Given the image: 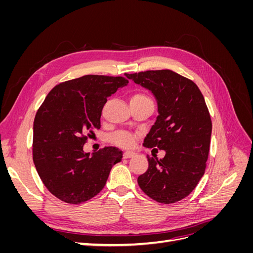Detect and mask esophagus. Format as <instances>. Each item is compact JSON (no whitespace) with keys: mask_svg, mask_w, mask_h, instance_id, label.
Listing matches in <instances>:
<instances>
[{"mask_svg":"<svg viewBox=\"0 0 253 253\" xmlns=\"http://www.w3.org/2000/svg\"><path fill=\"white\" fill-rule=\"evenodd\" d=\"M135 155H137V153H136V152H133V151H126V152H125L124 157H125V158H131V157H133V156H135Z\"/></svg>","mask_w":253,"mask_h":253,"instance_id":"1","label":"esophagus"}]
</instances>
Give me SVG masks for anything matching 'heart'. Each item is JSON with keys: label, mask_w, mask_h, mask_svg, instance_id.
I'll use <instances>...</instances> for the list:
<instances>
[{"label": "heart", "mask_w": 253, "mask_h": 253, "mask_svg": "<svg viewBox=\"0 0 253 253\" xmlns=\"http://www.w3.org/2000/svg\"><path fill=\"white\" fill-rule=\"evenodd\" d=\"M135 100H151V99L144 93H136L131 97V101H135ZM135 139H136V136L132 133H127V132H119L111 137V141L113 143L125 148L132 147L135 142Z\"/></svg>", "instance_id": "b5f03b06"}]
</instances>
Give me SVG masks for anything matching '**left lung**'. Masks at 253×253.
Masks as SVG:
<instances>
[{"label": "left lung", "mask_w": 253, "mask_h": 253, "mask_svg": "<svg viewBox=\"0 0 253 253\" xmlns=\"http://www.w3.org/2000/svg\"><path fill=\"white\" fill-rule=\"evenodd\" d=\"M126 76L151 90L157 101L158 116L143 145L166 151L159 160L147 155L149 168L137 181L152 200L179 202L195 189L206 170L212 122L205 98L192 80L170 70Z\"/></svg>", "instance_id": "1"}]
</instances>
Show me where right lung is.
<instances>
[{
  "label": "right lung",
  "mask_w": 253,
  "mask_h": 253,
  "mask_svg": "<svg viewBox=\"0 0 253 253\" xmlns=\"http://www.w3.org/2000/svg\"><path fill=\"white\" fill-rule=\"evenodd\" d=\"M125 77L86 75L53 87L34 121L33 159L49 192L60 201L78 205L104 188L122 152L105 147L89 155L83 145L100 128L108 97L126 85Z\"/></svg>",
  "instance_id": "obj_1"
}]
</instances>
